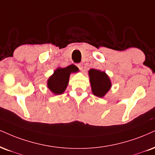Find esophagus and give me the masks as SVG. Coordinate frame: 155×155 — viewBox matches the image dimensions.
<instances>
[{"label": "esophagus", "instance_id": "1", "mask_svg": "<svg viewBox=\"0 0 155 155\" xmlns=\"http://www.w3.org/2000/svg\"><path fill=\"white\" fill-rule=\"evenodd\" d=\"M78 68L80 69V70H83V64H78Z\"/></svg>", "mask_w": 155, "mask_h": 155}]
</instances>
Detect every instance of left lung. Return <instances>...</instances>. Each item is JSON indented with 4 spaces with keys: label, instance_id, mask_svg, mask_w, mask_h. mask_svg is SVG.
Returning a JSON list of instances; mask_svg holds the SVG:
<instances>
[{
    "label": "left lung",
    "instance_id": "8db88e82",
    "mask_svg": "<svg viewBox=\"0 0 155 155\" xmlns=\"http://www.w3.org/2000/svg\"><path fill=\"white\" fill-rule=\"evenodd\" d=\"M88 74L93 95L103 98L111 87L110 78L105 72L95 69H91Z\"/></svg>",
    "mask_w": 155,
    "mask_h": 155
}]
</instances>
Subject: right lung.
<instances>
[{"instance_id":"1","label":"right lung","mask_w":155,"mask_h":155,"mask_svg":"<svg viewBox=\"0 0 155 155\" xmlns=\"http://www.w3.org/2000/svg\"><path fill=\"white\" fill-rule=\"evenodd\" d=\"M75 72H77V69L73 64L64 68H57L47 81V87L54 94H62L68 86L70 74Z\"/></svg>"}]
</instances>
